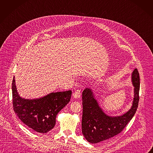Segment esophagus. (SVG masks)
Listing matches in <instances>:
<instances>
[{
    "instance_id": "1",
    "label": "esophagus",
    "mask_w": 153,
    "mask_h": 153,
    "mask_svg": "<svg viewBox=\"0 0 153 153\" xmlns=\"http://www.w3.org/2000/svg\"><path fill=\"white\" fill-rule=\"evenodd\" d=\"M73 97L74 98H79L80 97V90H76L73 93Z\"/></svg>"
}]
</instances>
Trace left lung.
Here are the masks:
<instances>
[{
    "instance_id": "1",
    "label": "left lung",
    "mask_w": 153,
    "mask_h": 153,
    "mask_svg": "<svg viewBox=\"0 0 153 153\" xmlns=\"http://www.w3.org/2000/svg\"><path fill=\"white\" fill-rule=\"evenodd\" d=\"M134 87V98L131 108L123 115L109 116L106 114L95 98L93 91L86 88L82 92V132L91 143H97L117 135L123 131L135 114L139 101L140 76L137 69L131 74Z\"/></svg>"
}]
</instances>
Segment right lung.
Masks as SVG:
<instances>
[{
    "mask_svg": "<svg viewBox=\"0 0 153 153\" xmlns=\"http://www.w3.org/2000/svg\"><path fill=\"white\" fill-rule=\"evenodd\" d=\"M72 91L52 92L42 98L25 99L18 93L15 77L12 82L13 107L19 119L29 128L45 134L52 130L56 117L70 101Z\"/></svg>",
    "mask_w": 153,
    "mask_h": 153,
    "instance_id": "right-lung-1",
    "label": "right lung"
}]
</instances>
